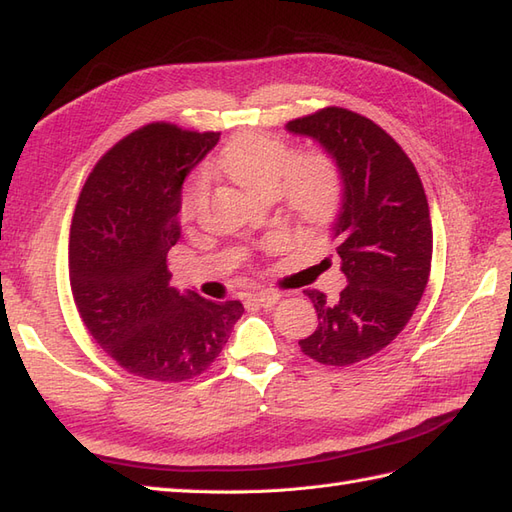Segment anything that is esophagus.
I'll return each instance as SVG.
<instances>
[{
  "instance_id": "34e87169",
  "label": "esophagus",
  "mask_w": 512,
  "mask_h": 512,
  "mask_svg": "<svg viewBox=\"0 0 512 512\" xmlns=\"http://www.w3.org/2000/svg\"><path fill=\"white\" fill-rule=\"evenodd\" d=\"M251 298L255 300V303H257L259 307H274V305L279 303L281 294L270 292V290H261V292H255Z\"/></svg>"
}]
</instances>
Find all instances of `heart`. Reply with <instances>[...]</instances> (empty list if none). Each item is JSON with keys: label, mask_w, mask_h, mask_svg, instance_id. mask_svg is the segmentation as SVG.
<instances>
[{"label": "heart", "mask_w": 512, "mask_h": 512, "mask_svg": "<svg viewBox=\"0 0 512 512\" xmlns=\"http://www.w3.org/2000/svg\"><path fill=\"white\" fill-rule=\"evenodd\" d=\"M209 173L235 186L274 199L281 196L290 214L305 225H322L342 196L337 166L329 155L307 151L292 155L287 142L266 134H240L225 144ZM207 181L194 179L181 196V216L192 218L205 201Z\"/></svg>", "instance_id": "1"}]
</instances>
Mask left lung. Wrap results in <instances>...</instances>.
Here are the masks:
<instances>
[{"label": "left lung", "instance_id": "1", "mask_svg": "<svg viewBox=\"0 0 512 512\" xmlns=\"http://www.w3.org/2000/svg\"><path fill=\"white\" fill-rule=\"evenodd\" d=\"M316 140L342 179L331 222L346 287L335 300L305 290L318 326L298 346L322 365H352L389 346L424 294L432 259L426 192L409 155L385 129L344 108L285 125Z\"/></svg>", "mask_w": 512, "mask_h": 512}]
</instances>
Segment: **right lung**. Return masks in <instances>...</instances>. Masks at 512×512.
Here are the masks:
<instances>
[{"mask_svg":"<svg viewBox=\"0 0 512 512\" xmlns=\"http://www.w3.org/2000/svg\"><path fill=\"white\" fill-rule=\"evenodd\" d=\"M220 134L151 123L101 157L75 205L69 279L95 342L140 378L181 383L203 374L242 318L170 285L166 255L181 238V188Z\"/></svg>","mask_w":512,"mask_h":512,"instance_id":"add662e5","label":"right lung"}]
</instances>
